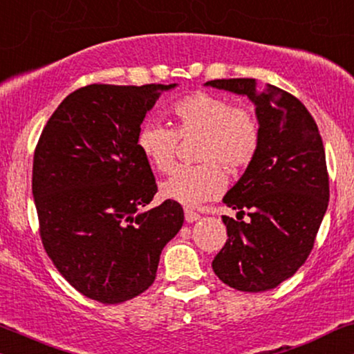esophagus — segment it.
I'll list each match as a JSON object with an SVG mask.
<instances>
[{"label": "esophagus", "mask_w": 354, "mask_h": 354, "mask_svg": "<svg viewBox=\"0 0 354 354\" xmlns=\"http://www.w3.org/2000/svg\"><path fill=\"white\" fill-rule=\"evenodd\" d=\"M185 218H186L187 223H194V221L201 218V215L197 214V212L191 210V209H185Z\"/></svg>", "instance_id": "1"}]
</instances>
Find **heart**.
Wrapping results in <instances>:
<instances>
[{"label": "heart", "instance_id": "obj_1", "mask_svg": "<svg viewBox=\"0 0 354 354\" xmlns=\"http://www.w3.org/2000/svg\"><path fill=\"white\" fill-rule=\"evenodd\" d=\"M174 128L144 122L138 131V147L158 171L174 163L178 138L201 136L199 165H183L162 183V194L169 201L197 207L216 199L226 187V174L246 168L261 147V122L251 106L233 103L214 93L196 92L173 103Z\"/></svg>", "mask_w": 354, "mask_h": 354}]
</instances>
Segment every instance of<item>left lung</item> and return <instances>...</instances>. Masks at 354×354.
<instances>
[{
    "mask_svg": "<svg viewBox=\"0 0 354 354\" xmlns=\"http://www.w3.org/2000/svg\"><path fill=\"white\" fill-rule=\"evenodd\" d=\"M205 86L246 95L261 122V147L223 202L251 221L223 215L225 246L212 268L225 285L259 293L279 286L313 251L328 205L325 150L314 118L298 98L256 79H215Z\"/></svg>",
    "mask_w": 354,
    "mask_h": 354,
    "instance_id": "obj_1",
    "label": "left lung"
}]
</instances>
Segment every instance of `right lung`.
I'll return each instance as SVG.
<instances>
[{
  "mask_svg": "<svg viewBox=\"0 0 354 354\" xmlns=\"http://www.w3.org/2000/svg\"><path fill=\"white\" fill-rule=\"evenodd\" d=\"M176 84H92L69 93L41 131L32 194L40 238L79 293L120 304L144 293L160 254L180 232L174 201L145 210L157 192L136 142L145 113Z\"/></svg>",
  "mask_w": 354,
  "mask_h": 354,
  "instance_id": "right-lung-1",
  "label": "right lung"
}]
</instances>
